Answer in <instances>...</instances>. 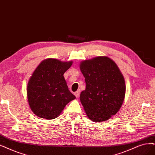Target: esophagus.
Wrapping results in <instances>:
<instances>
[{
  "label": "esophagus",
  "instance_id": "esophagus-1",
  "mask_svg": "<svg viewBox=\"0 0 155 155\" xmlns=\"http://www.w3.org/2000/svg\"><path fill=\"white\" fill-rule=\"evenodd\" d=\"M80 93H81V91H80V90H78L77 91H76V92L74 93V96H75L77 97V98H78V97H79V94H80Z\"/></svg>",
  "mask_w": 155,
  "mask_h": 155
}]
</instances>
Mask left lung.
<instances>
[{
  "label": "left lung",
  "mask_w": 155,
  "mask_h": 155,
  "mask_svg": "<svg viewBox=\"0 0 155 155\" xmlns=\"http://www.w3.org/2000/svg\"><path fill=\"white\" fill-rule=\"evenodd\" d=\"M80 69L85 82V89L80 94L85 114L93 122L107 121L123 104L126 85L123 74L107 56L82 61Z\"/></svg>",
  "instance_id": "obj_1"
}]
</instances>
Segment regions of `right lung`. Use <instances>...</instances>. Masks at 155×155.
<instances>
[{
	"label": "right lung",
	"instance_id": "1",
	"mask_svg": "<svg viewBox=\"0 0 155 155\" xmlns=\"http://www.w3.org/2000/svg\"><path fill=\"white\" fill-rule=\"evenodd\" d=\"M72 64V61L48 58L34 71L27 84V96L36 116L46 119H55L69 102L76 98L69 90L64 77Z\"/></svg>",
	"mask_w": 155,
	"mask_h": 155
}]
</instances>
